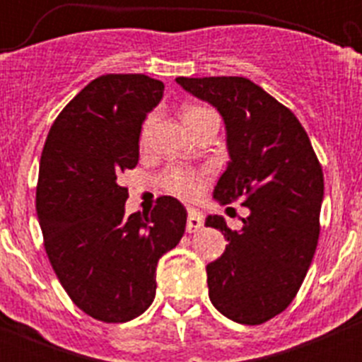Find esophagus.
<instances>
[{"label":"esophagus","instance_id":"34e87169","mask_svg":"<svg viewBox=\"0 0 362 362\" xmlns=\"http://www.w3.org/2000/svg\"><path fill=\"white\" fill-rule=\"evenodd\" d=\"M203 228V214L196 208H187V233H196Z\"/></svg>","mask_w":362,"mask_h":362}]
</instances>
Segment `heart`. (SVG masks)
<instances>
[{"label":"heart","instance_id":"b5f03b06","mask_svg":"<svg viewBox=\"0 0 362 362\" xmlns=\"http://www.w3.org/2000/svg\"><path fill=\"white\" fill-rule=\"evenodd\" d=\"M210 112L211 110H208V108L204 107H199V105H189V107H185L184 110H182V119H184L185 124H192ZM152 120H154V117L151 115L147 120H145L144 127H141V144H144L145 138H147V133L148 129H151ZM160 182H163V187L166 189L168 192L185 199L196 198V196L202 192V185H203L202 184L203 178L198 171L184 170V168H168L166 173H164L163 178H160Z\"/></svg>","mask_w":362,"mask_h":362}]
</instances>
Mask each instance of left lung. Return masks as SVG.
Here are the masks:
<instances>
[{
  "mask_svg": "<svg viewBox=\"0 0 362 362\" xmlns=\"http://www.w3.org/2000/svg\"><path fill=\"white\" fill-rule=\"evenodd\" d=\"M178 86L222 115L231 160L215 185L226 204L250 210L231 231L221 215L204 224L228 245L206 266L208 296L238 324H262L291 305L319 242L324 175L301 122L287 107L243 76H178Z\"/></svg>",
  "mask_w": 362,
  "mask_h": 362,
  "instance_id": "left-lung-1",
  "label": "left lung"
}]
</instances>
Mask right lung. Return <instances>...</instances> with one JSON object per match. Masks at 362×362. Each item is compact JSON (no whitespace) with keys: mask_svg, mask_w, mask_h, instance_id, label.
Instances as JSON below:
<instances>
[{"mask_svg":"<svg viewBox=\"0 0 362 362\" xmlns=\"http://www.w3.org/2000/svg\"><path fill=\"white\" fill-rule=\"evenodd\" d=\"M163 93L140 73L98 76L54 120L40 159L45 252L71 301L101 322H127L152 305L158 261L185 231L187 211L171 196L151 215L126 217L119 184L138 164L141 124Z\"/></svg>","mask_w":362,"mask_h":362,"instance_id":"right-lung-1","label":"right lung"}]
</instances>
